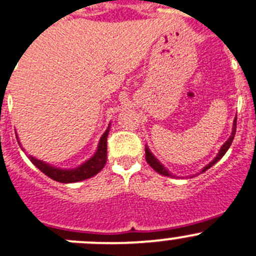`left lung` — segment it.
Here are the masks:
<instances>
[{
	"instance_id": "obj_1",
	"label": "left lung",
	"mask_w": 256,
	"mask_h": 256,
	"mask_svg": "<svg viewBox=\"0 0 256 256\" xmlns=\"http://www.w3.org/2000/svg\"><path fill=\"white\" fill-rule=\"evenodd\" d=\"M235 132H236V118H235V120H234V122H232V135H230V138H228V140L225 141V142H224V145H222V148H220L219 152H218V155L215 156V158H214V160H212V161H210V162L208 164V165L205 166L204 168H202V172H204V171H206L208 168H212V166L214 165V164H216L218 161H219L220 158H222V156H224L225 154H226V151L229 150L230 145H232V140H234ZM145 154H146V161H148V165H150L151 168H152L154 170L156 171V172L161 174V175H165V176H172V178H175V176H174L172 174H171L170 171H168V168H166L165 166H164L162 164H161L160 161H158V158H156L155 156L152 155V152H151V151H150V148H148V145L145 146Z\"/></svg>"
}]
</instances>
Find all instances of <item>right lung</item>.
Segmentation results:
<instances>
[{
  "label": "right lung",
  "mask_w": 256,
  "mask_h": 256,
  "mask_svg": "<svg viewBox=\"0 0 256 256\" xmlns=\"http://www.w3.org/2000/svg\"><path fill=\"white\" fill-rule=\"evenodd\" d=\"M108 131H110V125L108 126L106 131L104 132V135L101 136L100 141H98V150L96 152L91 156L88 160H86L85 162L81 164L80 166L74 168H60L56 166H52L50 164L44 162V161L38 160L34 156L28 155V158L31 160V162L36 166L38 170H41L44 175L48 176L50 178L54 181H58L62 184H71V182H78V181L86 180V178H90L92 176H95L96 174L100 172L104 168L106 164V158H108ZM17 141H18L20 148L24 150L21 142L18 140V136L16 135Z\"/></svg>",
  "instance_id": "1"
}]
</instances>
